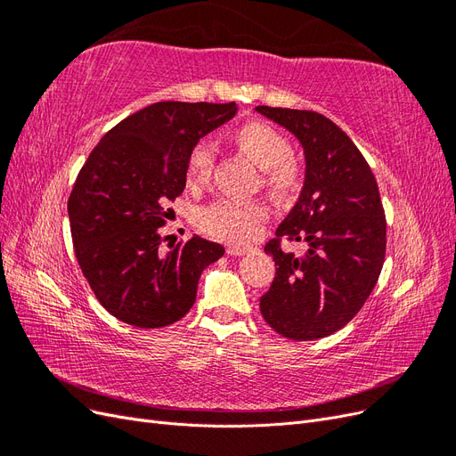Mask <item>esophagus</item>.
Masks as SVG:
<instances>
[{"instance_id": "34e87169", "label": "esophagus", "mask_w": 456, "mask_h": 456, "mask_svg": "<svg viewBox=\"0 0 456 456\" xmlns=\"http://www.w3.org/2000/svg\"><path fill=\"white\" fill-rule=\"evenodd\" d=\"M226 253L232 255V256H241V255L247 253V249H245V247H240V245H228Z\"/></svg>"}]
</instances>
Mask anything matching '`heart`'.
I'll use <instances>...</instances> for the list:
<instances>
[{
    "mask_svg": "<svg viewBox=\"0 0 456 456\" xmlns=\"http://www.w3.org/2000/svg\"><path fill=\"white\" fill-rule=\"evenodd\" d=\"M232 144L241 156L258 167L262 186L273 196L287 198L295 194L302 181L300 161L289 154L285 136L262 121H247L230 134ZM213 151L205 142L191 146L186 158V181L190 186H201L211 175ZM268 218L266 205L236 203L230 200H216L201 207L196 213V226L209 236L230 241L247 243L262 232Z\"/></svg>",
    "mask_w": 456,
    "mask_h": 456,
    "instance_id": "obj_1",
    "label": "heart"
}]
</instances>
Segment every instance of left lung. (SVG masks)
Here are the masks:
<instances>
[{"instance_id":"obj_1","label":"left lung","mask_w":456,"mask_h":456,"mask_svg":"<svg viewBox=\"0 0 456 456\" xmlns=\"http://www.w3.org/2000/svg\"><path fill=\"white\" fill-rule=\"evenodd\" d=\"M305 150L298 201L265 247L275 278L260 297L266 323L291 340L333 335L362 310L375 289L386 253V216L369 163L350 136L310 110L256 106ZM307 243L302 257L281 240Z\"/></svg>"}]
</instances>
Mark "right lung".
Returning a JSON list of instances; mask_svg holds the SVG:
<instances>
[{"label":"right lung","instance_id":"1","mask_svg":"<svg viewBox=\"0 0 456 456\" xmlns=\"http://www.w3.org/2000/svg\"><path fill=\"white\" fill-rule=\"evenodd\" d=\"M236 102H156L119 121L96 144L68 200L77 265L119 322L158 329L194 306L201 272L224 247L194 236L161 251L169 201L186 186V158L224 126Z\"/></svg>","mask_w":456,"mask_h":456}]
</instances>
